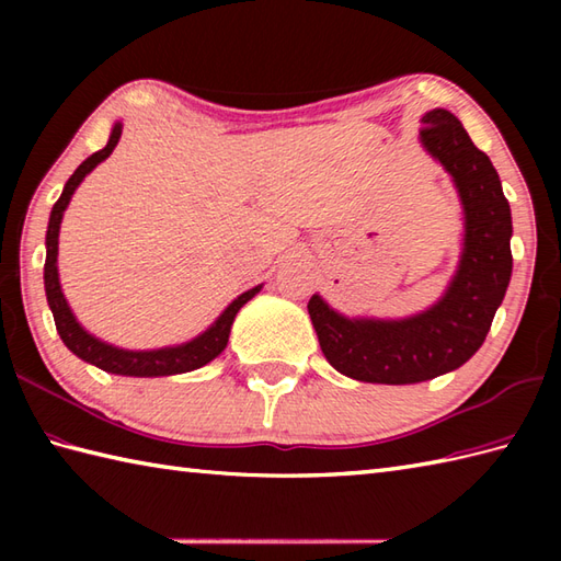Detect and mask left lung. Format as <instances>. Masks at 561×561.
I'll return each mask as SVG.
<instances>
[{
  "label": "left lung",
  "mask_w": 561,
  "mask_h": 561,
  "mask_svg": "<svg viewBox=\"0 0 561 561\" xmlns=\"http://www.w3.org/2000/svg\"><path fill=\"white\" fill-rule=\"evenodd\" d=\"M422 145L453 175L465 209V245L444 299L408 320H350L308 301L320 350L340 374L364 383H422L462 366L482 347L511 279V207L484 151L453 113L422 117Z\"/></svg>",
  "instance_id": "obj_1"
}]
</instances>
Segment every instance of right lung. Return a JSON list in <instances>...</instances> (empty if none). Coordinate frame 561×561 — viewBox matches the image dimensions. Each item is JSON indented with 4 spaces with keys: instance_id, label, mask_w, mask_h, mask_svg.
Instances as JSON below:
<instances>
[{
    "instance_id": "1",
    "label": "right lung",
    "mask_w": 561,
    "mask_h": 561,
    "mask_svg": "<svg viewBox=\"0 0 561 561\" xmlns=\"http://www.w3.org/2000/svg\"><path fill=\"white\" fill-rule=\"evenodd\" d=\"M121 135H123V125L117 123L113 127L108 145H105L101 151L91 153V157L83 161L75 173H71V178L62 190V195H59V199L55 202V207L50 211V224H47V236H45V245H47V255H45L47 304H50L55 328L59 332V337H62V342L67 344V350L75 352L79 359L103 368V371L117 374V376H139V378L141 376H173V374L195 371V368L209 364L214 356H219L224 352L226 342H229V332H231L236 313L241 311V308L250 299H253V296L260 291V287L238 296V299L219 316L217 323H214L207 332H202V335L195 337L193 342H185V344H181V347H165V350H151V352L117 350V347H113V344H105L96 337H91L89 332L77 323V318L71 316L69 306L65 301V294H62V289H59V277H57L59 221H62V214L69 205L71 195H75L77 185L83 181V175L91 173L103 159L111 157V151L115 149Z\"/></svg>"
}]
</instances>
